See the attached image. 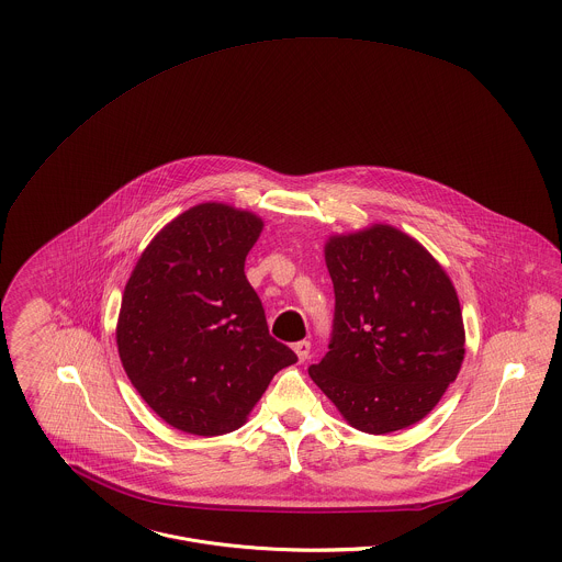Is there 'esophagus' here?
<instances>
[{"mask_svg": "<svg viewBox=\"0 0 562 562\" xmlns=\"http://www.w3.org/2000/svg\"><path fill=\"white\" fill-rule=\"evenodd\" d=\"M294 352H296L299 361H307V359H310V355H312V344H310L307 339L296 341V344H294Z\"/></svg>", "mask_w": 562, "mask_h": 562, "instance_id": "esophagus-1", "label": "esophagus"}]
</instances>
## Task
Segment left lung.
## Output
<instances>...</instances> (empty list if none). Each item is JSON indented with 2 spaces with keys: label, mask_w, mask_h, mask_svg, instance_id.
<instances>
[{
  "label": "left lung",
  "mask_w": 562,
  "mask_h": 562,
  "mask_svg": "<svg viewBox=\"0 0 562 562\" xmlns=\"http://www.w3.org/2000/svg\"><path fill=\"white\" fill-rule=\"evenodd\" d=\"M335 290L328 352L310 376L344 419L387 435L426 417L465 357L457 290L439 261L390 225L324 246Z\"/></svg>",
  "instance_id": "8db88e82"
}]
</instances>
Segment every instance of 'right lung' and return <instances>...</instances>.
<instances>
[{"label": "right lung", "instance_id": "add662e5", "mask_svg": "<svg viewBox=\"0 0 562 562\" xmlns=\"http://www.w3.org/2000/svg\"><path fill=\"white\" fill-rule=\"evenodd\" d=\"M261 218L201 203L140 255L121 301V363L166 424L214 437L240 428L272 376L299 357L268 333L244 274Z\"/></svg>", "mask_w": 562, "mask_h": 562}]
</instances>
